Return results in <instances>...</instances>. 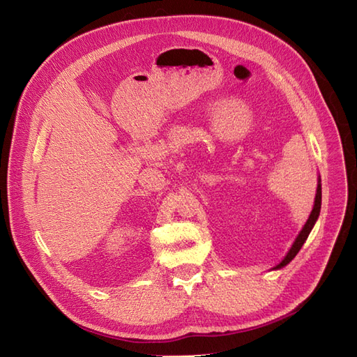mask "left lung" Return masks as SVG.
<instances>
[{
    "instance_id": "left-lung-1",
    "label": "left lung",
    "mask_w": 357,
    "mask_h": 357,
    "mask_svg": "<svg viewBox=\"0 0 357 357\" xmlns=\"http://www.w3.org/2000/svg\"><path fill=\"white\" fill-rule=\"evenodd\" d=\"M320 207H321V185H320V180H319V186H317V193H316L314 207H312V211H311V214H310V218H308L307 223L304 225V228H302V231L299 232L298 238L295 240L294 245H291V248L289 250L287 256H286V257L283 259V261L280 262L275 268H283V266H286V265L291 261V259H294V257L298 255V252L301 250V247L304 245L305 240L308 238V235H310V232H311V229H312V226H314V223H316V220H317V218H319V214H320Z\"/></svg>"
}]
</instances>
